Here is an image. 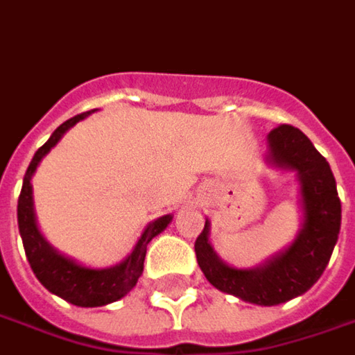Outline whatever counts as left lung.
Instances as JSON below:
<instances>
[{
	"label": "left lung",
	"mask_w": 355,
	"mask_h": 355,
	"mask_svg": "<svg viewBox=\"0 0 355 355\" xmlns=\"http://www.w3.org/2000/svg\"><path fill=\"white\" fill-rule=\"evenodd\" d=\"M268 162L296 171L300 180L304 223L284 252L258 268H234L223 262L208 242V220L194 242L198 266L220 292L258 306H276L308 292L326 270L342 224V202L328 161L312 141L292 125L268 135Z\"/></svg>",
	"instance_id": "1"
}]
</instances>
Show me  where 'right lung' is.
<instances>
[{"label": "right lung", "instance_id": "add662e5", "mask_svg": "<svg viewBox=\"0 0 355 355\" xmlns=\"http://www.w3.org/2000/svg\"><path fill=\"white\" fill-rule=\"evenodd\" d=\"M93 111H87L81 115L71 116L63 125H59L49 137V141L37 148L33 159L27 166V173L24 177V187L17 200V224H19V234L24 240L25 256L31 264L33 274L37 280L45 286L55 296L67 300L69 304L81 306V308H95V306H105L123 298L127 292H131L137 280L143 274V264H145V254H147V244L161 234L162 230L173 220L171 214L161 216L157 220L148 224L139 239L132 252L121 264L111 266V268H87L77 264L67 256L59 254L53 246L43 239L39 232L37 223H35V210H33V187H31V177L37 168L41 159L59 143V139L69 131L73 125L83 121L87 115Z\"/></svg>", "mask_w": 355, "mask_h": 355}]
</instances>
